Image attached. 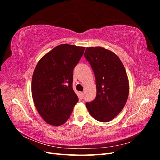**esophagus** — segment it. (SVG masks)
<instances>
[{
	"mask_svg": "<svg viewBox=\"0 0 160 160\" xmlns=\"http://www.w3.org/2000/svg\"><path fill=\"white\" fill-rule=\"evenodd\" d=\"M80 95H81L82 99L84 98V93H83V92H81V93H80Z\"/></svg>",
	"mask_w": 160,
	"mask_h": 160,
	"instance_id": "obj_1",
	"label": "esophagus"
}]
</instances>
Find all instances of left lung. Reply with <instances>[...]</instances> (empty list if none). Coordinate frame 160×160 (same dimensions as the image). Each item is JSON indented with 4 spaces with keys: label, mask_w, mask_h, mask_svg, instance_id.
<instances>
[{
    "label": "left lung",
    "mask_w": 160,
    "mask_h": 160,
    "mask_svg": "<svg viewBox=\"0 0 160 160\" xmlns=\"http://www.w3.org/2000/svg\"><path fill=\"white\" fill-rule=\"evenodd\" d=\"M85 59L95 77V99L86 103L90 115L101 122L113 119L123 109L129 91L128 77L118 56L103 47H87Z\"/></svg>",
    "instance_id": "obj_1"
}]
</instances>
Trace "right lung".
<instances>
[{
  "instance_id": "add662e5",
  "label": "right lung",
  "mask_w": 160,
  "mask_h": 160,
  "mask_svg": "<svg viewBox=\"0 0 160 160\" xmlns=\"http://www.w3.org/2000/svg\"><path fill=\"white\" fill-rule=\"evenodd\" d=\"M85 47L59 45L38 61L31 92L38 113L45 122L59 126L69 119L78 97L72 89V71Z\"/></svg>"
}]
</instances>
